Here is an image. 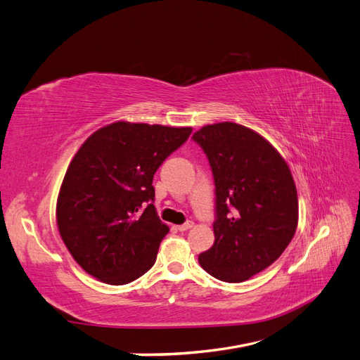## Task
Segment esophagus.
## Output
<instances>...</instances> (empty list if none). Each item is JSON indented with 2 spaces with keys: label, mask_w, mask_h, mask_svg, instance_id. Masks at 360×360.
<instances>
[{
  "label": "esophagus",
  "mask_w": 360,
  "mask_h": 360,
  "mask_svg": "<svg viewBox=\"0 0 360 360\" xmlns=\"http://www.w3.org/2000/svg\"><path fill=\"white\" fill-rule=\"evenodd\" d=\"M192 225H193V224H192L191 221H188V222H184L183 225H177L176 228H177V230H179V231H188V230H189V228H192Z\"/></svg>",
  "instance_id": "esophagus-1"
}]
</instances>
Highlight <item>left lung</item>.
<instances>
[{"label": "left lung", "instance_id": "1", "mask_svg": "<svg viewBox=\"0 0 360 360\" xmlns=\"http://www.w3.org/2000/svg\"><path fill=\"white\" fill-rule=\"evenodd\" d=\"M192 139L214 180V243L201 267L219 281L243 282L269 267L296 233L297 191L287 162L254 130L236 123L201 127Z\"/></svg>", "mask_w": 360, "mask_h": 360}]
</instances>
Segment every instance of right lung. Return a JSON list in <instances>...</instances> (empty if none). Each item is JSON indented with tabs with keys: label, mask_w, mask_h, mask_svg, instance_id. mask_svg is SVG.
Listing matches in <instances>:
<instances>
[{
	"label": "right lung",
	"mask_w": 360,
	"mask_h": 360,
	"mask_svg": "<svg viewBox=\"0 0 360 360\" xmlns=\"http://www.w3.org/2000/svg\"><path fill=\"white\" fill-rule=\"evenodd\" d=\"M191 134V127L117 122L81 146L58 193L57 225L86 274L123 285L153 267L169 231L153 205V177Z\"/></svg>",
	"instance_id": "add662e5"
}]
</instances>
